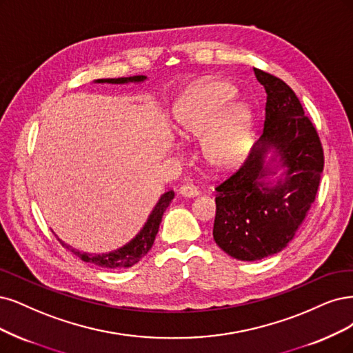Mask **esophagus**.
<instances>
[{
    "mask_svg": "<svg viewBox=\"0 0 353 353\" xmlns=\"http://www.w3.org/2000/svg\"><path fill=\"white\" fill-rule=\"evenodd\" d=\"M199 188L194 184H184L179 188V194L182 197L185 199H191V197H197L199 196Z\"/></svg>",
    "mask_w": 353,
    "mask_h": 353,
    "instance_id": "34e87169",
    "label": "esophagus"
}]
</instances>
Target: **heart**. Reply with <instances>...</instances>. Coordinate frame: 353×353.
Instances as JSON below:
<instances>
[{"label": "heart", "instance_id": "b5f03b06", "mask_svg": "<svg viewBox=\"0 0 353 353\" xmlns=\"http://www.w3.org/2000/svg\"><path fill=\"white\" fill-rule=\"evenodd\" d=\"M232 96L226 81H203L182 93L174 108L179 134L204 139V157L216 169L235 166L250 145L251 111L241 102L226 106Z\"/></svg>", "mask_w": 353, "mask_h": 353}]
</instances>
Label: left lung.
Returning a JSON list of instances; mask_svg holds the SVG:
<instances>
[{
    "instance_id": "1",
    "label": "left lung",
    "mask_w": 353,
    "mask_h": 353,
    "mask_svg": "<svg viewBox=\"0 0 353 353\" xmlns=\"http://www.w3.org/2000/svg\"><path fill=\"white\" fill-rule=\"evenodd\" d=\"M267 93L263 134L238 171L216 187L213 238L230 257L255 261L294 239L317 196L323 145L295 92L279 77L254 68ZM274 153L269 164L266 154ZM282 165L284 174L270 176ZM268 181H265V178Z\"/></svg>"
}]
</instances>
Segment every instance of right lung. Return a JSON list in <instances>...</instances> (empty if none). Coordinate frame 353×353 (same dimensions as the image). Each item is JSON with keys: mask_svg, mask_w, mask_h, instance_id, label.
<instances>
[{"mask_svg": "<svg viewBox=\"0 0 353 353\" xmlns=\"http://www.w3.org/2000/svg\"><path fill=\"white\" fill-rule=\"evenodd\" d=\"M145 76H134V77H119V79H99L96 80V83H112V84H123V83H140L144 81ZM175 194L174 191H168L157 201L154 205L153 212L150 213L148 222L144 223L143 229L136 235L134 239H131L127 245L121 247L119 250H115L112 252L108 254H89V252H81L74 248H71L70 245L64 244L61 241L67 250H70L72 254H76L77 257L86 263H93L96 265L105 267V269H121V267H131L136 263H139L145 254L149 252L152 248L157 230H159V225L162 222V216L165 210L168 209V205L171 204L174 200Z\"/></svg>", "mask_w": 353, "mask_h": 353, "instance_id": "add662e5", "label": "right lung"}]
</instances>
